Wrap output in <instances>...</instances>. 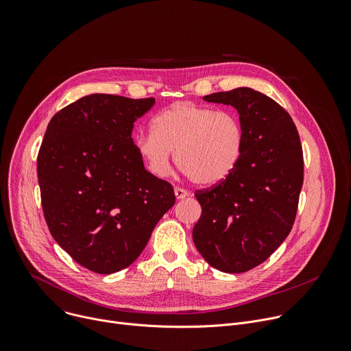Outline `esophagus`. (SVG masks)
Returning a JSON list of instances; mask_svg holds the SVG:
<instances>
[{
    "mask_svg": "<svg viewBox=\"0 0 351 351\" xmlns=\"http://www.w3.org/2000/svg\"><path fill=\"white\" fill-rule=\"evenodd\" d=\"M175 195H176V199H183V198L189 197V191L184 190V189L176 187V189H175Z\"/></svg>",
    "mask_w": 351,
    "mask_h": 351,
    "instance_id": "1",
    "label": "esophagus"
}]
</instances>
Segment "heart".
Masks as SVG:
<instances>
[{"label":"heart","mask_w":351,"mask_h":351,"mask_svg":"<svg viewBox=\"0 0 351 351\" xmlns=\"http://www.w3.org/2000/svg\"><path fill=\"white\" fill-rule=\"evenodd\" d=\"M245 134L237 112L178 101L153 119V132L134 137V148L156 178L172 172V152L179 169L198 186H217L237 169Z\"/></svg>","instance_id":"b5f03b06"}]
</instances>
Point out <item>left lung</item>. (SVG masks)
<instances>
[{
    "label": "left lung",
    "mask_w": 351,
    "mask_h": 351,
    "mask_svg": "<svg viewBox=\"0 0 351 351\" xmlns=\"http://www.w3.org/2000/svg\"><path fill=\"white\" fill-rule=\"evenodd\" d=\"M203 99L237 110L245 145L229 179L195 191L202 217L193 241L211 267L240 274L264 263L290 233L303 186V149L290 115L268 95L239 87Z\"/></svg>",
    "instance_id": "obj_1"
}]
</instances>
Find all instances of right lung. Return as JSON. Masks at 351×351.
Here are the masks:
<instances>
[{"label": "right lung", "mask_w": 351, "mask_h": 351, "mask_svg": "<svg viewBox=\"0 0 351 351\" xmlns=\"http://www.w3.org/2000/svg\"><path fill=\"white\" fill-rule=\"evenodd\" d=\"M154 104L90 94L47 126L37 157L45 222L61 248L95 274L134 263L175 204L172 186L145 171L132 138L134 121Z\"/></svg>", "instance_id": "obj_1"}]
</instances>
